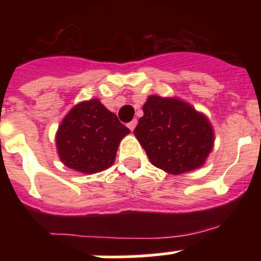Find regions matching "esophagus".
I'll use <instances>...</instances> for the list:
<instances>
[{"mask_svg": "<svg viewBox=\"0 0 261 261\" xmlns=\"http://www.w3.org/2000/svg\"><path fill=\"white\" fill-rule=\"evenodd\" d=\"M136 125H137V120H132V121H130V123H128V128L130 129V130H133V129L136 128Z\"/></svg>", "mask_w": 261, "mask_h": 261, "instance_id": "esophagus-1", "label": "esophagus"}]
</instances>
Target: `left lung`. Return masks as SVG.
Listing matches in <instances>:
<instances>
[{"label":"left lung","mask_w":261,"mask_h":261,"mask_svg":"<svg viewBox=\"0 0 261 261\" xmlns=\"http://www.w3.org/2000/svg\"><path fill=\"white\" fill-rule=\"evenodd\" d=\"M142 110L133 133L155 167L179 175L204 165L214 141L204 115L179 99L155 95Z\"/></svg>","instance_id":"8db88e82"}]
</instances>
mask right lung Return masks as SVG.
<instances>
[{
    "label": "right lung",
    "instance_id": "add662e5",
    "mask_svg": "<svg viewBox=\"0 0 261 261\" xmlns=\"http://www.w3.org/2000/svg\"><path fill=\"white\" fill-rule=\"evenodd\" d=\"M129 132L116 115L93 99L75 106L62 120L56 135L57 151L69 168L95 174L112 166L117 146Z\"/></svg>",
    "mask_w": 261,
    "mask_h": 261
}]
</instances>
